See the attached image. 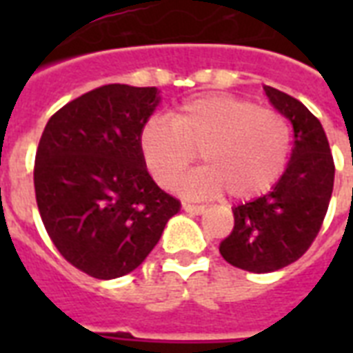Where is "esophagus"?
<instances>
[{
	"mask_svg": "<svg viewBox=\"0 0 353 353\" xmlns=\"http://www.w3.org/2000/svg\"><path fill=\"white\" fill-rule=\"evenodd\" d=\"M183 210L190 212V214H203L207 207L205 205H192V203H183Z\"/></svg>",
	"mask_w": 353,
	"mask_h": 353,
	"instance_id": "obj_1",
	"label": "esophagus"
}]
</instances>
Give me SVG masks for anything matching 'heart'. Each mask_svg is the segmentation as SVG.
Instances as JSON below:
<instances>
[{"instance_id": "1", "label": "heart", "mask_w": 353, "mask_h": 353, "mask_svg": "<svg viewBox=\"0 0 353 353\" xmlns=\"http://www.w3.org/2000/svg\"><path fill=\"white\" fill-rule=\"evenodd\" d=\"M139 146L146 170L161 187H172L199 150L207 165L177 183L183 194L212 198L227 190L234 199H251L282 176L291 126L280 112L249 99L203 95L183 102L170 119H148Z\"/></svg>"}]
</instances>
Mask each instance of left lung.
Here are the masks:
<instances>
[{"mask_svg": "<svg viewBox=\"0 0 353 353\" xmlns=\"http://www.w3.org/2000/svg\"><path fill=\"white\" fill-rule=\"evenodd\" d=\"M265 95L293 124L288 168L265 196L238 205L234 229L221 256L251 273H271L296 262L323 227L334 190L335 165L323 124L301 101L265 85Z\"/></svg>", "mask_w": 353, "mask_h": 353, "instance_id": "1", "label": "left lung"}]
</instances>
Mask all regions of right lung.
Here are the masks:
<instances>
[{
	"label": "right lung",
	"instance_id": "obj_1",
	"mask_svg": "<svg viewBox=\"0 0 353 353\" xmlns=\"http://www.w3.org/2000/svg\"><path fill=\"white\" fill-rule=\"evenodd\" d=\"M159 99L155 88L101 85L60 108L41 133V221L58 252L93 279L137 269L181 207L155 185L139 146Z\"/></svg>",
	"mask_w": 353,
	"mask_h": 353
}]
</instances>
